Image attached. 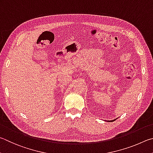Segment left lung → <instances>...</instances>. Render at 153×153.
Returning <instances> with one entry per match:
<instances>
[{"label": "left lung", "instance_id": "8db88e82", "mask_svg": "<svg viewBox=\"0 0 153 153\" xmlns=\"http://www.w3.org/2000/svg\"><path fill=\"white\" fill-rule=\"evenodd\" d=\"M114 120H108V122H114Z\"/></svg>", "mask_w": 153, "mask_h": 153}]
</instances>
